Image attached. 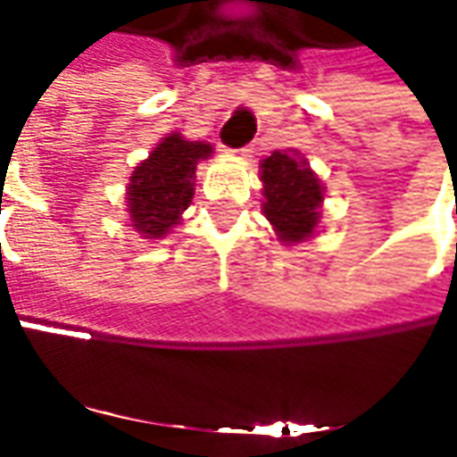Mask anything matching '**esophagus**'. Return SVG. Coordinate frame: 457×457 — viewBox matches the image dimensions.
Here are the masks:
<instances>
[{
    "label": "esophagus",
    "instance_id": "esophagus-1",
    "mask_svg": "<svg viewBox=\"0 0 457 457\" xmlns=\"http://www.w3.org/2000/svg\"><path fill=\"white\" fill-rule=\"evenodd\" d=\"M231 155H238V158H251V153H253V148L251 145H244V148H234V150H228Z\"/></svg>",
    "mask_w": 457,
    "mask_h": 457
}]
</instances>
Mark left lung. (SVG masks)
I'll use <instances>...</instances> for the list:
<instances>
[{"label":"left lung","mask_w":457,"mask_h":457,"mask_svg":"<svg viewBox=\"0 0 457 457\" xmlns=\"http://www.w3.org/2000/svg\"><path fill=\"white\" fill-rule=\"evenodd\" d=\"M264 213L281 241L296 244L314 234L320 221L321 183L304 161L274 150L262 163Z\"/></svg>","instance_id":"obj_1"}]
</instances>
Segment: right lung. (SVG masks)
<instances>
[{
  "label": "right lung",
  "mask_w": 457,
  "mask_h": 457,
  "mask_svg": "<svg viewBox=\"0 0 457 457\" xmlns=\"http://www.w3.org/2000/svg\"><path fill=\"white\" fill-rule=\"evenodd\" d=\"M213 153L208 143L183 140L179 133L163 137L130 176L128 213L140 234L161 238L176 226L193 198L195 163Z\"/></svg>",
  "instance_id": "right-lung-1"
}]
</instances>
